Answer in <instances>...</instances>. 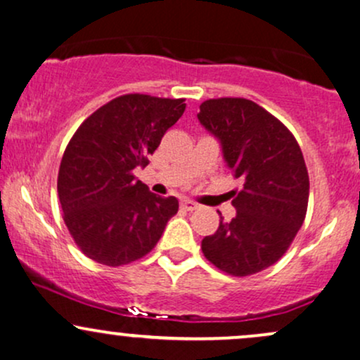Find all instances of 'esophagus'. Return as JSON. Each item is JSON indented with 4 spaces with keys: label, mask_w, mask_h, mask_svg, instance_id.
<instances>
[{
    "label": "esophagus",
    "mask_w": 360,
    "mask_h": 360,
    "mask_svg": "<svg viewBox=\"0 0 360 360\" xmlns=\"http://www.w3.org/2000/svg\"><path fill=\"white\" fill-rule=\"evenodd\" d=\"M181 208L186 210V212H194V210L198 208V205L194 203V201H191V200H184L183 203H181Z\"/></svg>",
    "instance_id": "1"
}]
</instances>
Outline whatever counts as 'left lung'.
Here are the masks:
<instances>
[{
	"instance_id": "8db88e82",
	"label": "left lung",
	"mask_w": 360,
	"mask_h": 360,
	"mask_svg": "<svg viewBox=\"0 0 360 360\" xmlns=\"http://www.w3.org/2000/svg\"><path fill=\"white\" fill-rule=\"evenodd\" d=\"M198 120L243 183L232 191L235 218H221L201 250L226 274L242 278L267 269L283 257L307 214L309 179L298 142L269 111L243 98L201 103Z\"/></svg>"
}]
</instances>
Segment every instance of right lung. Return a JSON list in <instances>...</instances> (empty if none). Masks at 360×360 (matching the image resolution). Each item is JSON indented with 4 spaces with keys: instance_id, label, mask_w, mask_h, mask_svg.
Listing matches in <instances>:
<instances>
[{
    "instance_id": "obj_1",
    "label": "right lung",
    "mask_w": 360,
    "mask_h": 360,
    "mask_svg": "<svg viewBox=\"0 0 360 360\" xmlns=\"http://www.w3.org/2000/svg\"><path fill=\"white\" fill-rule=\"evenodd\" d=\"M184 100L125 94L82 122L62 155L57 193L64 221L82 254L123 266L159 242L179 201L148 191L134 176L148 164Z\"/></svg>"
}]
</instances>
